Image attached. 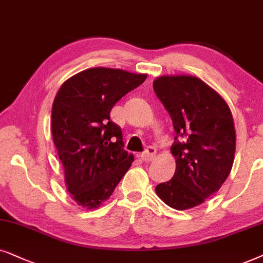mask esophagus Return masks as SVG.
<instances>
[{
  "label": "esophagus",
  "instance_id": "1",
  "mask_svg": "<svg viewBox=\"0 0 263 263\" xmlns=\"http://www.w3.org/2000/svg\"><path fill=\"white\" fill-rule=\"evenodd\" d=\"M155 154H156V149L150 146V148L146 149V152L142 153L141 155H138V157H141L143 161H152L154 160V157H155Z\"/></svg>",
  "mask_w": 263,
  "mask_h": 263
}]
</instances>
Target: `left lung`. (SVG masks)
Segmentation results:
<instances>
[{
	"instance_id": "left-lung-1",
	"label": "left lung",
	"mask_w": 263,
	"mask_h": 263,
	"mask_svg": "<svg viewBox=\"0 0 263 263\" xmlns=\"http://www.w3.org/2000/svg\"><path fill=\"white\" fill-rule=\"evenodd\" d=\"M153 86L177 134L171 148L176 172L155 191L171 208L186 211L214 195L232 170L233 117L226 101L197 77L161 76Z\"/></svg>"
}]
</instances>
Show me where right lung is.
<instances>
[{"label": "right lung", "mask_w": 263, "mask_h": 263, "mask_svg": "<svg viewBox=\"0 0 263 263\" xmlns=\"http://www.w3.org/2000/svg\"><path fill=\"white\" fill-rule=\"evenodd\" d=\"M148 74L95 67L62 84L51 108L52 141L77 204L101 207L135 157L124 149L120 126L110 120L114 104L144 83Z\"/></svg>", "instance_id": "obj_1"}]
</instances>
